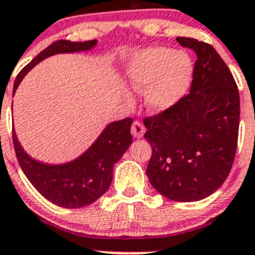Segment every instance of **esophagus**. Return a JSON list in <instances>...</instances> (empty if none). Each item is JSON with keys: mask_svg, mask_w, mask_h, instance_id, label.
Here are the masks:
<instances>
[{"mask_svg": "<svg viewBox=\"0 0 255 255\" xmlns=\"http://www.w3.org/2000/svg\"><path fill=\"white\" fill-rule=\"evenodd\" d=\"M144 132H145V128H144L143 124L140 121H134L131 125V134L134 138H143Z\"/></svg>", "mask_w": 255, "mask_h": 255, "instance_id": "1", "label": "esophagus"}]
</instances>
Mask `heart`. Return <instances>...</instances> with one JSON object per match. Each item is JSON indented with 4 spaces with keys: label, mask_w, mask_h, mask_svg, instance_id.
<instances>
[{
    "label": "heart",
    "mask_w": 255,
    "mask_h": 255,
    "mask_svg": "<svg viewBox=\"0 0 255 255\" xmlns=\"http://www.w3.org/2000/svg\"><path fill=\"white\" fill-rule=\"evenodd\" d=\"M193 76V62L184 52L166 47L150 48L130 65L129 82L134 93L144 94L149 111L162 114L185 96ZM130 101L129 96H125Z\"/></svg>",
    "instance_id": "1"
}]
</instances>
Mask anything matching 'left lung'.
<instances>
[{"label": "left lung", "mask_w": 255, "mask_h": 255, "mask_svg": "<svg viewBox=\"0 0 255 255\" xmlns=\"http://www.w3.org/2000/svg\"><path fill=\"white\" fill-rule=\"evenodd\" d=\"M197 53L190 93L172 108L144 119L152 145L147 176L159 194L197 202L229 176L238 147L240 98L234 76L216 49L177 37Z\"/></svg>", "instance_id": "left-lung-1"}]
</instances>
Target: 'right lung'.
Segmentation results:
<instances>
[{"instance_id":"add662e5","label":"right lung","mask_w":255,"mask_h":255,"mask_svg":"<svg viewBox=\"0 0 255 255\" xmlns=\"http://www.w3.org/2000/svg\"><path fill=\"white\" fill-rule=\"evenodd\" d=\"M96 44V39L87 42L61 39L52 43L20 71L13 83L12 94L22 78L44 58L57 53L89 51ZM131 124L130 117L108 124L91 147L66 163L48 164L31 158L20 145L15 130H12L13 147L22 172L47 200L64 208H82L94 203L111 185L115 163L132 143Z\"/></svg>"}]
</instances>
